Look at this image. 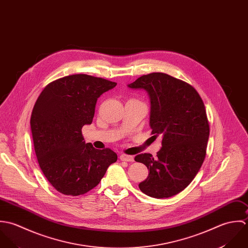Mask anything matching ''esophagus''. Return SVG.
<instances>
[{"label": "esophagus", "instance_id": "34e87169", "mask_svg": "<svg viewBox=\"0 0 248 248\" xmlns=\"http://www.w3.org/2000/svg\"><path fill=\"white\" fill-rule=\"evenodd\" d=\"M120 159L124 162H133L134 161V157L132 155H126V154H121Z\"/></svg>", "mask_w": 248, "mask_h": 248}]
</instances>
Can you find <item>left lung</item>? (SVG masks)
I'll return each instance as SVG.
<instances>
[{"label": "left lung", "instance_id": "left-lung-1", "mask_svg": "<svg viewBox=\"0 0 248 248\" xmlns=\"http://www.w3.org/2000/svg\"><path fill=\"white\" fill-rule=\"evenodd\" d=\"M128 87L149 93L151 134L163 139L156 157L135 156L149 170L139 188L151 198L175 196L193 181L205 159L210 127L203 100L192 85L164 73L142 76Z\"/></svg>", "mask_w": 248, "mask_h": 248}]
</instances>
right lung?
I'll use <instances>...</instances> for the list:
<instances>
[{
  "label": "right lung",
  "instance_id": "obj_1",
  "mask_svg": "<svg viewBox=\"0 0 248 248\" xmlns=\"http://www.w3.org/2000/svg\"><path fill=\"white\" fill-rule=\"evenodd\" d=\"M116 85L101 78L72 75L49 83L36 100L31 117L34 150L41 170L59 193L86 194L117 161L113 150L86 144L81 132L92 124L100 95Z\"/></svg>",
  "mask_w": 248,
  "mask_h": 248
}]
</instances>
